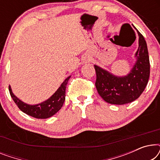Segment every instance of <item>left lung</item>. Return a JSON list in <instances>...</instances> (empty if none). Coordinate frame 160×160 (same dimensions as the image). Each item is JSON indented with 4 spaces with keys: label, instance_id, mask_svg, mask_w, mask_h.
Segmentation results:
<instances>
[{
    "label": "left lung",
    "instance_id": "obj_1",
    "mask_svg": "<svg viewBox=\"0 0 160 160\" xmlns=\"http://www.w3.org/2000/svg\"><path fill=\"white\" fill-rule=\"evenodd\" d=\"M138 49L136 62L127 76H117L95 65V87L105 101L111 104L124 105L138 99L145 89L150 76L149 57L144 37L138 30Z\"/></svg>",
    "mask_w": 160,
    "mask_h": 160
}]
</instances>
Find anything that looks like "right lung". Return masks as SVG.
I'll list each match as a JSON object with an SVG mask.
<instances>
[{
    "label": "right lung",
    "mask_w": 160,
    "mask_h": 160,
    "mask_svg": "<svg viewBox=\"0 0 160 160\" xmlns=\"http://www.w3.org/2000/svg\"><path fill=\"white\" fill-rule=\"evenodd\" d=\"M70 78L71 76L65 78L58 90L49 99L36 105L25 103L13 94L10 86L8 89L13 100L22 112L37 119H47L58 113L62 108L65 100V89Z\"/></svg>",
    "instance_id": "obj_1"
}]
</instances>
